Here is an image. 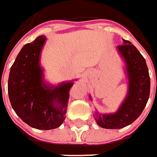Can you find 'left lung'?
I'll return each instance as SVG.
<instances>
[{
    "mask_svg": "<svg viewBox=\"0 0 157 157\" xmlns=\"http://www.w3.org/2000/svg\"><path fill=\"white\" fill-rule=\"evenodd\" d=\"M117 50L126 64L128 78L127 97L119 109L111 114L95 112L94 119L103 128H122L134 123L143 112L150 96L151 79L145 60L134 45L123 40Z\"/></svg>",
    "mask_w": 157,
    "mask_h": 157,
    "instance_id": "1",
    "label": "left lung"
}]
</instances>
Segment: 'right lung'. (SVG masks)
I'll return each instance as SVG.
<instances>
[{"instance_id":"1","label":"right lung","mask_w":157,"mask_h":157,"mask_svg":"<svg viewBox=\"0 0 157 157\" xmlns=\"http://www.w3.org/2000/svg\"><path fill=\"white\" fill-rule=\"evenodd\" d=\"M45 39L39 36L23 46L11 67L8 95L14 112L24 123L37 129L58 128L66 117L73 82L49 86L43 80L40 56Z\"/></svg>"}]
</instances>
